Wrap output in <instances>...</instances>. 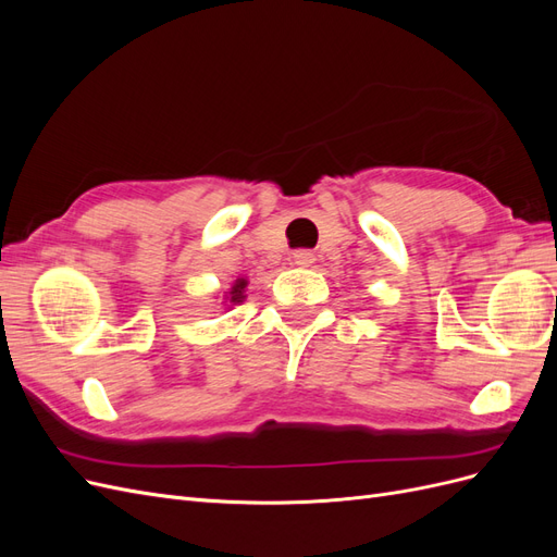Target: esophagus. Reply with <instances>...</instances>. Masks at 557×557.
I'll use <instances>...</instances> for the list:
<instances>
[{
    "label": "esophagus",
    "instance_id": "1",
    "mask_svg": "<svg viewBox=\"0 0 557 557\" xmlns=\"http://www.w3.org/2000/svg\"><path fill=\"white\" fill-rule=\"evenodd\" d=\"M293 260H295V264H297V267H311V264H313V260H315V256H313L311 250L301 248V250H295V252H293Z\"/></svg>",
    "mask_w": 557,
    "mask_h": 557
}]
</instances>
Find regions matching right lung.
<instances>
[{"mask_svg":"<svg viewBox=\"0 0 557 557\" xmlns=\"http://www.w3.org/2000/svg\"><path fill=\"white\" fill-rule=\"evenodd\" d=\"M246 285H248L246 278H237V281H234L232 290H230V305H239V301L244 299V288H246Z\"/></svg>","mask_w":557,"mask_h":557,"instance_id":"1","label":"right lung"}]
</instances>
